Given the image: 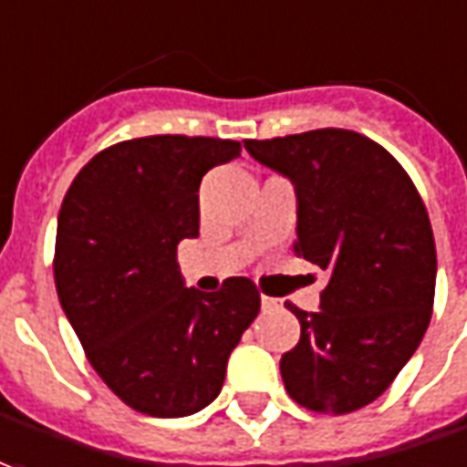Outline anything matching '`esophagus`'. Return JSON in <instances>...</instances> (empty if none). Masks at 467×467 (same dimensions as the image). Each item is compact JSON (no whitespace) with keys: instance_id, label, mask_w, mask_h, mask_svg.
<instances>
[{"instance_id":"esophagus-1","label":"esophagus","mask_w":467,"mask_h":467,"mask_svg":"<svg viewBox=\"0 0 467 467\" xmlns=\"http://www.w3.org/2000/svg\"><path fill=\"white\" fill-rule=\"evenodd\" d=\"M276 307H282V300H276V297H269V295H262V310H276Z\"/></svg>"}]
</instances>
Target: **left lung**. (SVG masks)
Listing matches in <instances>:
<instances>
[{"label":"left lung","mask_w":467,"mask_h":467,"mask_svg":"<svg viewBox=\"0 0 467 467\" xmlns=\"http://www.w3.org/2000/svg\"><path fill=\"white\" fill-rule=\"evenodd\" d=\"M256 162L297 192L295 254L326 269L320 310L279 361L305 410L348 414L379 400L417 350L432 317L437 254L430 215L404 167L348 130L246 140Z\"/></svg>","instance_id":"obj_1"}]
</instances>
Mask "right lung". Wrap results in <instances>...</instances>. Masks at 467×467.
Wrapping results in <instances>:
<instances>
[{"label": "right lung", "mask_w": 467, "mask_h": 467, "mask_svg": "<svg viewBox=\"0 0 467 467\" xmlns=\"http://www.w3.org/2000/svg\"><path fill=\"white\" fill-rule=\"evenodd\" d=\"M241 154L213 137L154 134L99 152L70 182L56 236L57 300L96 374L131 410L188 417L221 394L259 289L185 287L178 244L201 226L202 175Z\"/></svg>", "instance_id": "1"}]
</instances>
